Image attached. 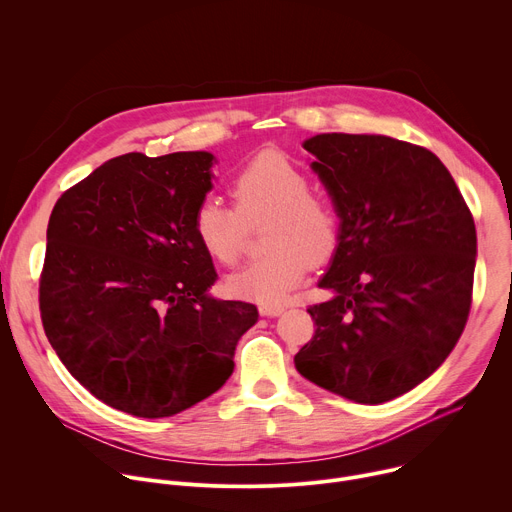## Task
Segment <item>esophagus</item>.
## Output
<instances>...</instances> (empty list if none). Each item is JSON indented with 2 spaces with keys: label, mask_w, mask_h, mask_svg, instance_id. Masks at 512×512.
Masks as SVG:
<instances>
[{
  "label": "esophagus",
  "mask_w": 512,
  "mask_h": 512,
  "mask_svg": "<svg viewBox=\"0 0 512 512\" xmlns=\"http://www.w3.org/2000/svg\"><path fill=\"white\" fill-rule=\"evenodd\" d=\"M283 310H285L283 306H261V308H259L261 316H267V318H275V316H279Z\"/></svg>",
  "instance_id": "esophagus-1"
}]
</instances>
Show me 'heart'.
<instances>
[{"label":"heart","instance_id":"heart-1","mask_svg":"<svg viewBox=\"0 0 512 512\" xmlns=\"http://www.w3.org/2000/svg\"><path fill=\"white\" fill-rule=\"evenodd\" d=\"M235 208L218 198H202L192 229L202 249L225 267H237L247 227L267 218L263 247L269 251L229 279L237 298L261 306L285 302L316 263H326L340 243V216L330 198L310 192L308 174L289 158L265 152L253 158L233 180Z\"/></svg>","mask_w":512,"mask_h":512}]
</instances>
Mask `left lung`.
<instances>
[{
    "instance_id": "8db88e82",
    "label": "left lung",
    "mask_w": 512,
    "mask_h": 512,
    "mask_svg": "<svg viewBox=\"0 0 512 512\" xmlns=\"http://www.w3.org/2000/svg\"><path fill=\"white\" fill-rule=\"evenodd\" d=\"M340 216L320 279L334 298L310 306L302 377L379 405L425 381L460 340L472 304L476 227L435 154L387 135L320 133L304 141Z\"/></svg>"
}]
</instances>
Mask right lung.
<instances>
[{"mask_svg": "<svg viewBox=\"0 0 512 512\" xmlns=\"http://www.w3.org/2000/svg\"><path fill=\"white\" fill-rule=\"evenodd\" d=\"M214 156L125 154L52 208L40 316L68 373L113 409L170 417L221 389L253 304L216 300L192 216Z\"/></svg>", "mask_w": 512, "mask_h": 512, "instance_id": "add662e5", "label": "right lung"}]
</instances>
